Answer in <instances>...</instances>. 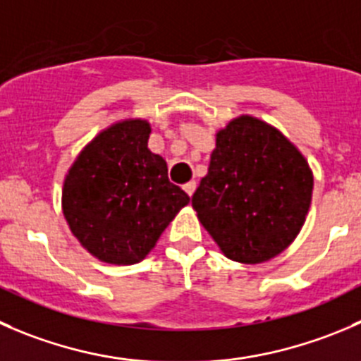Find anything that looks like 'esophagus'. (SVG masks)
<instances>
[{"label": "esophagus", "instance_id": "34e87169", "mask_svg": "<svg viewBox=\"0 0 361 361\" xmlns=\"http://www.w3.org/2000/svg\"><path fill=\"white\" fill-rule=\"evenodd\" d=\"M195 187H197V185H195V181H188V183L183 185V190L187 192L188 195H192L195 192Z\"/></svg>", "mask_w": 361, "mask_h": 361}]
</instances>
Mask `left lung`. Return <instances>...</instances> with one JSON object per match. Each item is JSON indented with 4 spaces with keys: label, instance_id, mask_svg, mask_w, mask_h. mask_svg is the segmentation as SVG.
Here are the masks:
<instances>
[{
    "label": "left lung",
    "instance_id": "1",
    "mask_svg": "<svg viewBox=\"0 0 361 361\" xmlns=\"http://www.w3.org/2000/svg\"><path fill=\"white\" fill-rule=\"evenodd\" d=\"M312 188V171L298 148L275 127L243 114L216 132L192 206L226 257L257 264L295 241Z\"/></svg>",
    "mask_w": 361,
    "mask_h": 361
}]
</instances>
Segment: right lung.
Instances as JSON below:
<instances>
[{
	"label": "right lung",
	"mask_w": 361,
	"mask_h": 361,
	"mask_svg": "<svg viewBox=\"0 0 361 361\" xmlns=\"http://www.w3.org/2000/svg\"><path fill=\"white\" fill-rule=\"evenodd\" d=\"M146 120H123L100 132L68 169L63 215L73 236L97 259L135 264L155 247L190 197L167 178L149 152Z\"/></svg>",
	"instance_id": "1"
}]
</instances>
